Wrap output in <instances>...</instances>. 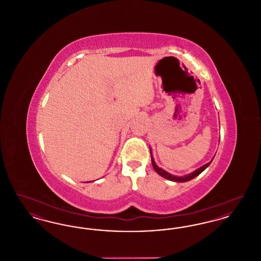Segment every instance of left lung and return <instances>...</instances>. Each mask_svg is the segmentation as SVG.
<instances>
[{
    "mask_svg": "<svg viewBox=\"0 0 261 261\" xmlns=\"http://www.w3.org/2000/svg\"><path fill=\"white\" fill-rule=\"evenodd\" d=\"M150 156H151V164H152V167H153V169L155 170V172L158 174H160L163 178L168 179V180H170V181H174V182H187V181H190V180L194 179L195 177H197L198 175L201 173V172L211 164V162H212V161H211V162L204 164L203 166L199 167V169L195 170L194 172H192L191 174H188L186 176H182V177H178V176H174L172 174L168 173V172H166L165 170L160 168V167L155 164L154 161H153V158H152V155H151V151H150Z\"/></svg>",
    "mask_w": 261,
    "mask_h": 261,
    "instance_id": "1",
    "label": "left lung"
}]
</instances>
